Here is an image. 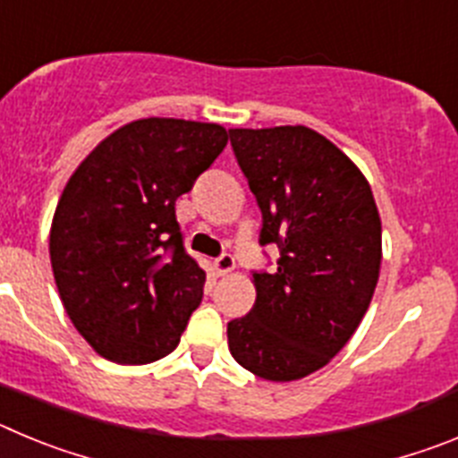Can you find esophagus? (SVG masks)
Segmentation results:
<instances>
[{"mask_svg":"<svg viewBox=\"0 0 458 458\" xmlns=\"http://www.w3.org/2000/svg\"><path fill=\"white\" fill-rule=\"evenodd\" d=\"M233 268H236V259L232 254H222V257L216 259L217 275H229Z\"/></svg>","mask_w":458,"mask_h":458,"instance_id":"34e87169","label":"esophagus"}]
</instances>
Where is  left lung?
Returning a JSON list of instances; mask_svg holds the SVG:
<instances>
[{
  "label": "left lung",
  "mask_w": 458,
  "mask_h": 458,
  "mask_svg": "<svg viewBox=\"0 0 458 458\" xmlns=\"http://www.w3.org/2000/svg\"><path fill=\"white\" fill-rule=\"evenodd\" d=\"M233 153L264 213L275 273H254L257 301L226 326L238 365L275 383L305 378L346 346L380 273V216L369 181L307 125L232 128Z\"/></svg>",
  "instance_id": "obj_1"
}]
</instances>
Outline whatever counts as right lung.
I'll list each match as a JSON object with an SVG mask.
<instances>
[{
    "label": "right lung",
    "instance_id": "1",
    "mask_svg": "<svg viewBox=\"0 0 458 458\" xmlns=\"http://www.w3.org/2000/svg\"><path fill=\"white\" fill-rule=\"evenodd\" d=\"M226 141L220 123L137 119L68 179L50 226L52 273L72 326L109 362L148 365L179 346L206 273L185 252L176 199Z\"/></svg>",
    "mask_w": 458,
    "mask_h": 458
}]
</instances>
